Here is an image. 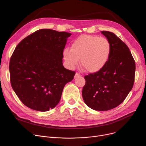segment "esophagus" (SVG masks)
<instances>
[{
	"label": "esophagus",
	"instance_id": "obj_1",
	"mask_svg": "<svg viewBox=\"0 0 146 146\" xmlns=\"http://www.w3.org/2000/svg\"><path fill=\"white\" fill-rule=\"evenodd\" d=\"M79 76H81V74H80L78 73H76V74H75V76H74V78H76L77 77H79Z\"/></svg>",
	"mask_w": 146,
	"mask_h": 146
}]
</instances>
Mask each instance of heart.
<instances>
[{
    "mask_svg": "<svg viewBox=\"0 0 146 146\" xmlns=\"http://www.w3.org/2000/svg\"><path fill=\"white\" fill-rule=\"evenodd\" d=\"M110 52V43L107 38L84 35L76 38L70 49L64 50L63 55L70 69H74L80 59V65L86 71L95 73L105 66Z\"/></svg>",
    "mask_w": 146,
    "mask_h": 146,
    "instance_id": "heart-1",
    "label": "heart"
}]
</instances>
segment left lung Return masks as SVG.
<instances>
[{
	"label": "left lung",
	"mask_w": 146,
	"mask_h": 146,
	"mask_svg": "<svg viewBox=\"0 0 146 146\" xmlns=\"http://www.w3.org/2000/svg\"><path fill=\"white\" fill-rule=\"evenodd\" d=\"M111 46L108 63L100 71L85 76L82 98L97 111L114 109L123 102L135 81V62L128 47L113 32L102 31Z\"/></svg>",
	"instance_id": "left-lung-1"
}]
</instances>
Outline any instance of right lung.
Here are the masks:
<instances>
[{
  "label": "right lung",
  "instance_id": "obj_1",
  "mask_svg": "<svg viewBox=\"0 0 146 146\" xmlns=\"http://www.w3.org/2000/svg\"><path fill=\"white\" fill-rule=\"evenodd\" d=\"M66 32L42 29L20 41L9 64L11 87L29 108L47 111L59 102L66 83L75 72L62 64L67 38Z\"/></svg>",
  "mask_w": 146,
  "mask_h": 146
}]
</instances>
